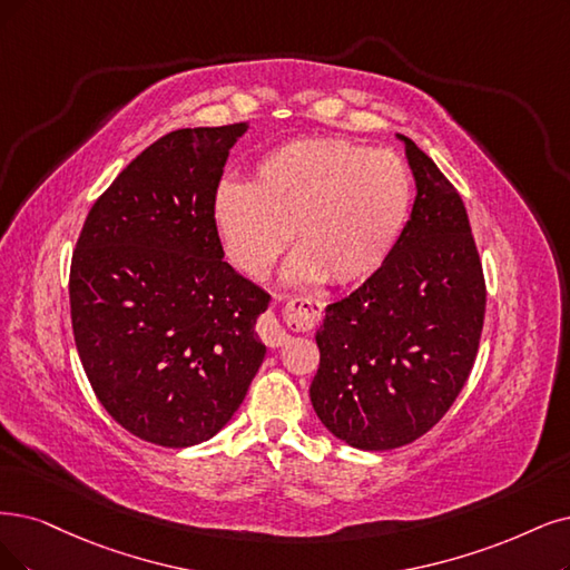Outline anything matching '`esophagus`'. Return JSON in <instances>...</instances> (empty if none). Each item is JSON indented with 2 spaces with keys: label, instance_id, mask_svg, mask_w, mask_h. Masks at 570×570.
Masks as SVG:
<instances>
[{
  "label": "esophagus",
  "instance_id": "1",
  "mask_svg": "<svg viewBox=\"0 0 570 570\" xmlns=\"http://www.w3.org/2000/svg\"><path fill=\"white\" fill-rule=\"evenodd\" d=\"M284 317L286 324L296 331H309L317 326L324 317V303L312 298V296H293L286 305H284ZM258 333L261 338L265 341V345L269 347H279L288 341V333L282 328V324L277 322L274 314H265L258 322Z\"/></svg>",
  "mask_w": 570,
  "mask_h": 570
}]
</instances>
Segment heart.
<instances>
[{
  "label": "heart",
  "instance_id": "b5f03b06",
  "mask_svg": "<svg viewBox=\"0 0 570 570\" xmlns=\"http://www.w3.org/2000/svg\"><path fill=\"white\" fill-rule=\"evenodd\" d=\"M411 208L404 161L343 138H303L265 155L250 183H220L214 223L227 258L263 279L291 239V272L333 286L385 265Z\"/></svg>",
  "mask_w": 570,
  "mask_h": 570
}]
</instances>
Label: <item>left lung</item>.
<instances>
[{
	"label": "left lung",
	"instance_id": "8db88e82",
	"mask_svg": "<svg viewBox=\"0 0 570 570\" xmlns=\"http://www.w3.org/2000/svg\"><path fill=\"white\" fill-rule=\"evenodd\" d=\"M417 195L390 258L326 305L309 399L320 420L364 451L406 446L453 406L472 373L487 282L465 204L406 138Z\"/></svg>",
	"mask_w": 570,
	"mask_h": 570
}]
</instances>
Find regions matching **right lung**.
<instances>
[{
  "instance_id": "right-lung-1",
  "label": "right lung",
  "mask_w": 570,
  "mask_h": 570,
  "mask_svg": "<svg viewBox=\"0 0 570 570\" xmlns=\"http://www.w3.org/2000/svg\"><path fill=\"white\" fill-rule=\"evenodd\" d=\"M246 121L161 136L94 202L70 265V317L102 409L166 449L235 415L269 296L223 261L214 195Z\"/></svg>"
}]
</instances>
